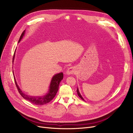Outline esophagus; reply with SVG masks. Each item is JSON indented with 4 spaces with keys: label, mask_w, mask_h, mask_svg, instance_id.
Returning <instances> with one entry per match:
<instances>
[{
    "label": "esophagus",
    "mask_w": 133,
    "mask_h": 133,
    "mask_svg": "<svg viewBox=\"0 0 133 133\" xmlns=\"http://www.w3.org/2000/svg\"><path fill=\"white\" fill-rule=\"evenodd\" d=\"M75 72V68L74 67H71L69 68L66 72V74L67 75H71L74 74Z\"/></svg>",
    "instance_id": "obj_1"
}]
</instances>
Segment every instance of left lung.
<instances>
[{
	"label": "left lung",
	"mask_w": 133,
	"mask_h": 133,
	"mask_svg": "<svg viewBox=\"0 0 133 133\" xmlns=\"http://www.w3.org/2000/svg\"><path fill=\"white\" fill-rule=\"evenodd\" d=\"M76 92H77V93H78V96L80 97V98L82 100H83V101H85V100H84V99L82 97V96H81V94L80 93V92H79V89H78V87L77 88V90H76Z\"/></svg>",
	"instance_id": "obj_1"
}]
</instances>
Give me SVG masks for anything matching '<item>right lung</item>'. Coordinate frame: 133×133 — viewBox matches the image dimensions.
<instances>
[{
	"label": "right lung",
	"instance_id": "obj_1",
	"mask_svg": "<svg viewBox=\"0 0 133 133\" xmlns=\"http://www.w3.org/2000/svg\"><path fill=\"white\" fill-rule=\"evenodd\" d=\"M25 33V30L24 31L22 35H21L18 43H19V42L21 41V40H22V38H23V37L24 36ZM15 52L13 58V62L14 61V59H15ZM63 77H64V74H63L62 72L55 74L53 76V78L51 80L50 87H49V89L47 93H46L45 95H43V96H30L24 93L22 91V90L19 88L17 83L16 82V80L15 79V76H14L17 88L21 96H22L25 100L31 102V103L34 104H36V105H44L45 104L50 102L54 98L56 94H57L58 92L59 86L60 85V82L63 79Z\"/></svg>",
	"mask_w": 133,
	"mask_h": 133
}]
</instances>
